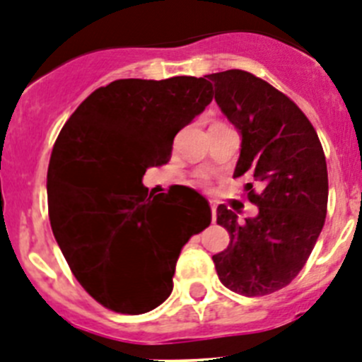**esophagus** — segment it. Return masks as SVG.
I'll list each match as a JSON object with an SVG mask.
<instances>
[{
  "label": "esophagus",
  "mask_w": 362,
  "mask_h": 362,
  "mask_svg": "<svg viewBox=\"0 0 362 362\" xmlns=\"http://www.w3.org/2000/svg\"><path fill=\"white\" fill-rule=\"evenodd\" d=\"M215 218H217V206L211 204V221L215 223Z\"/></svg>",
  "instance_id": "34e87169"
}]
</instances>
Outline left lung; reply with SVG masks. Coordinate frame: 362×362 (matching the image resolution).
Wrapping results in <instances>:
<instances>
[{"label": "left lung", "mask_w": 362, "mask_h": 362, "mask_svg": "<svg viewBox=\"0 0 362 362\" xmlns=\"http://www.w3.org/2000/svg\"><path fill=\"white\" fill-rule=\"evenodd\" d=\"M215 103L241 134L233 176L257 215L221 204L217 224L230 245L214 256L218 279L233 293L265 296L289 285L303 269L327 211V165L317 130L289 97L241 69L211 73Z\"/></svg>", "instance_id": "left-lung-1"}]
</instances>
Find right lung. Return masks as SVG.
Listing matches in <instances>:
<instances>
[{
	"label": "right lung",
	"mask_w": 362,
	"mask_h": 362,
	"mask_svg": "<svg viewBox=\"0 0 362 362\" xmlns=\"http://www.w3.org/2000/svg\"><path fill=\"white\" fill-rule=\"evenodd\" d=\"M211 93L204 77L119 78L86 97L54 141L51 230L78 284L112 311L141 315L165 302L182 247L211 221L195 189L153 197L141 182Z\"/></svg>",
	"instance_id": "obj_1"
}]
</instances>
